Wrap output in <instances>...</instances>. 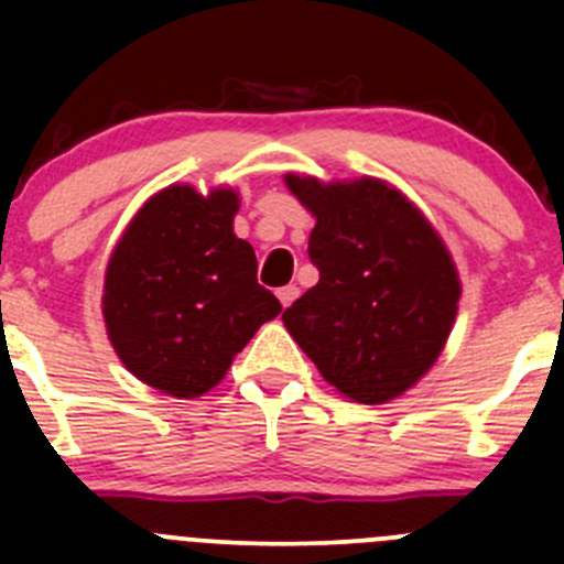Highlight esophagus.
<instances>
[{"label": "esophagus", "instance_id": "1", "mask_svg": "<svg viewBox=\"0 0 564 564\" xmlns=\"http://www.w3.org/2000/svg\"><path fill=\"white\" fill-rule=\"evenodd\" d=\"M297 297H300V289H297V286H283V289H278V300H281L283 308H289V305H292Z\"/></svg>", "mask_w": 564, "mask_h": 564}]
</instances>
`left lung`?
I'll return each instance as SVG.
<instances>
[{"instance_id":"left-lung-1","label":"left lung","mask_w":564,"mask_h":564,"mask_svg":"<svg viewBox=\"0 0 564 564\" xmlns=\"http://www.w3.org/2000/svg\"><path fill=\"white\" fill-rule=\"evenodd\" d=\"M316 218L318 270L283 324L324 382L357 403H388L440 360L458 314L460 278L431 220L377 176L322 182L286 174Z\"/></svg>"}]
</instances>
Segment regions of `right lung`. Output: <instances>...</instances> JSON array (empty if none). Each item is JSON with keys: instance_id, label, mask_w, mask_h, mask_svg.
<instances>
[{"instance_id": "1", "label": "right lung", "mask_w": 564, "mask_h": 564, "mask_svg": "<svg viewBox=\"0 0 564 564\" xmlns=\"http://www.w3.org/2000/svg\"><path fill=\"white\" fill-rule=\"evenodd\" d=\"M240 193L163 187L111 250L104 322L122 366L174 398H198L264 322L281 314L256 281V253L235 235Z\"/></svg>"}]
</instances>
